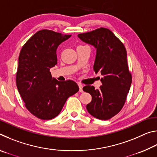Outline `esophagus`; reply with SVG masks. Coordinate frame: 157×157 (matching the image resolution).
<instances>
[{"label":"esophagus","instance_id":"1","mask_svg":"<svg viewBox=\"0 0 157 157\" xmlns=\"http://www.w3.org/2000/svg\"><path fill=\"white\" fill-rule=\"evenodd\" d=\"M79 88V92H83V85L82 84H78Z\"/></svg>","mask_w":157,"mask_h":157}]
</instances>
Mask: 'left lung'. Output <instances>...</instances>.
I'll list each match as a JSON object with an SVG mask.
<instances>
[{
  "mask_svg": "<svg viewBox=\"0 0 157 157\" xmlns=\"http://www.w3.org/2000/svg\"><path fill=\"white\" fill-rule=\"evenodd\" d=\"M78 36L95 48L94 70L102 76L99 89L90 85L83 88L92 96L86 109L95 118L109 120L122 109L131 86L132 75L127 65L126 49L120 39L107 28H100Z\"/></svg>",
  "mask_w": 157,
  "mask_h": 157,
  "instance_id": "left-lung-1",
  "label": "left lung"
}]
</instances>
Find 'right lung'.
Wrapping results in <instances>:
<instances>
[{"mask_svg":"<svg viewBox=\"0 0 157 157\" xmlns=\"http://www.w3.org/2000/svg\"><path fill=\"white\" fill-rule=\"evenodd\" d=\"M71 35L42 30L24 44L18 57L17 86L25 107L41 120L58 116L68 97L79 91L73 80L52 78L50 69L57 63V49Z\"/></svg>","mask_w":157,"mask_h":157,"instance_id":"add662e5","label":"right lung"}]
</instances>
